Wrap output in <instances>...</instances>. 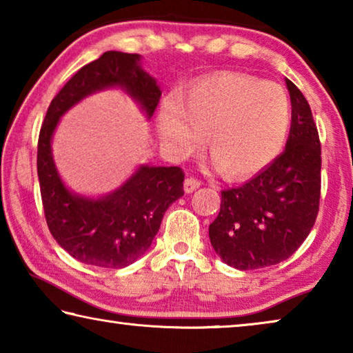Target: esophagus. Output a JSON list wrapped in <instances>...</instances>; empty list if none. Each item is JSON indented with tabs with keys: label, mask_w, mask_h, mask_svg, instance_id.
<instances>
[{
	"label": "esophagus",
	"mask_w": 353,
	"mask_h": 353,
	"mask_svg": "<svg viewBox=\"0 0 353 353\" xmlns=\"http://www.w3.org/2000/svg\"><path fill=\"white\" fill-rule=\"evenodd\" d=\"M201 187V181L196 177H187L183 182V188L185 193H193L194 190H198Z\"/></svg>",
	"instance_id": "34e87169"
}]
</instances>
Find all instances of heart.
Segmentation results:
<instances>
[{
	"label": "heart",
	"mask_w": 353,
	"mask_h": 353,
	"mask_svg": "<svg viewBox=\"0 0 353 353\" xmlns=\"http://www.w3.org/2000/svg\"><path fill=\"white\" fill-rule=\"evenodd\" d=\"M291 129V103L277 83L241 73L198 81L181 101L166 97L157 134L174 157L198 151L207 134L212 159L232 177H249L279 157Z\"/></svg>",
	"instance_id": "b5f03b06"
}]
</instances>
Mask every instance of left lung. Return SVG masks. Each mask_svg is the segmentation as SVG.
<instances>
[{"mask_svg": "<svg viewBox=\"0 0 353 353\" xmlns=\"http://www.w3.org/2000/svg\"><path fill=\"white\" fill-rule=\"evenodd\" d=\"M291 129L286 149L241 187L221 191V210L208 227L224 263L241 271L277 265L313 229L321 198V141L308 101L286 79Z\"/></svg>", "mask_w": 353, "mask_h": 353, "instance_id": "obj_1", "label": "left lung"}]
</instances>
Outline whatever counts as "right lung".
I'll list each match as a JSON object with an SVG mask.
<instances>
[{"label":"right lung","instance_id":"1","mask_svg":"<svg viewBox=\"0 0 353 353\" xmlns=\"http://www.w3.org/2000/svg\"><path fill=\"white\" fill-rule=\"evenodd\" d=\"M140 56L107 51L77 71L48 107L37 146V174L48 229L54 240L85 265L119 270L151 246L172 202L183 196L179 166H140L115 193L87 199L65 188L52 162L51 137L70 107L105 87H123L152 117L162 92L140 68Z\"/></svg>","mask_w":353,"mask_h":353}]
</instances>
